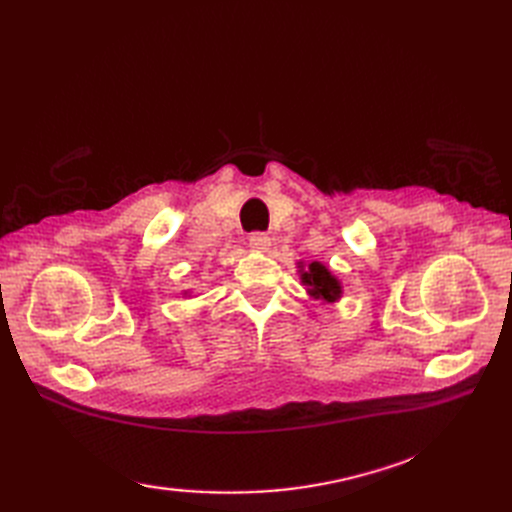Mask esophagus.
<instances>
[{
  "instance_id": "obj_1",
  "label": "esophagus",
  "mask_w": 512,
  "mask_h": 512,
  "mask_svg": "<svg viewBox=\"0 0 512 512\" xmlns=\"http://www.w3.org/2000/svg\"><path fill=\"white\" fill-rule=\"evenodd\" d=\"M250 247L254 252H267L271 247V239L265 235V232H252L250 235Z\"/></svg>"
}]
</instances>
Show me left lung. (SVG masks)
<instances>
[{
	"instance_id": "1",
	"label": "left lung",
	"mask_w": 512,
	"mask_h": 512,
	"mask_svg": "<svg viewBox=\"0 0 512 512\" xmlns=\"http://www.w3.org/2000/svg\"><path fill=\"white\" fill-rule=\"evenodd\" d=\"M299 275H301V284L305 286L307 294L314 301L322 303H335L342 299L344 286L337 277L331 273V269L324 265V262H309V265H303L299 262Z\"/></svg>"
}]
</instances>
